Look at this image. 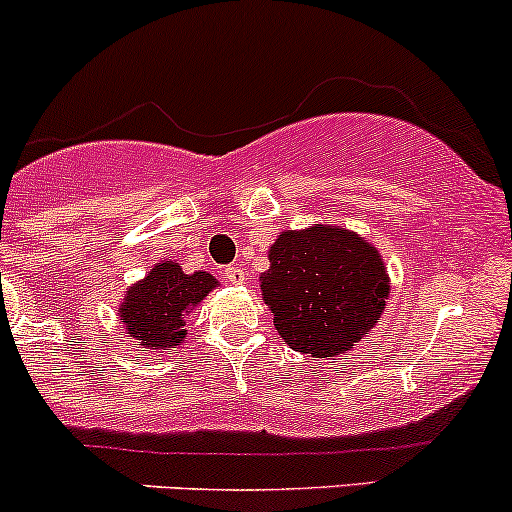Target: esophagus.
Here are the masks:
<instances>
[{
    "label": "esophagus",
    "mask_w": 512,
    "mask_h": 512,
    "mask_svg": "<svg viewBox=\"0 0 512 512\" xmlns=\"http://www.w3.org/2000/svg\"><path fill=\"white\" fill-rule=\"evenodd\" d=\"M225 278H227V283H232V285H241L246 280V273L241 271L239 266H227L225 268Z\"/></svg>",
    "instance_id": "obj_1"
}]
</instances>
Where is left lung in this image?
I'll use <instances>...</instances> for the list:
<instances>
[{
  "mask_svg": "<svg viewBox=\"0 0 512 512\" xmlns=\"http://www.w3.org/2000/svg\"><path fill=\"white\" fill-rule=\"evenodd\" d=\"M268 261L261 292L278 336L312 358H333L353 348L389 300L382 256L350 229H287L275 239Z\"/></svg>",
  "mask_w": 512,
  "mask_h": 512,
  "instance_id": "left-lung-1",
  "label": "left lung"
}]
</instances>
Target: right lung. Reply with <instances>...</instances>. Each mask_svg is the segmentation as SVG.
<instances>
[{"mask_svg": "<svg viewBox=\"0 0 512 512\" xmlns=\"http://www.w3.org/2000/svg\"><path fill=\"white\" fill-rule=\"evenodd\" d=\"M212 287H217V280L210 273L188 275L174 261L157 263L140 283L128 287L118 317L137 348L166 353L181 346L188 312L208 297Z\"/></svg>", "mask_w": 512, "mask_h": 512, "instance_id": "1", "label": "right lung"}]
</instances>
